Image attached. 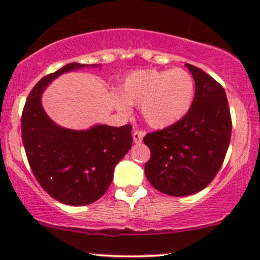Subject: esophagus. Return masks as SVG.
I'll use <instances>...</instances> for the list:
<instances>
[{"instance_id":"1","label":"esophagus","mask_w":260,"mask_h":260,"mask_svg":"<svg viewBox=\"0 0 260 260\" xmlns=\"http://www.w3.org/2000/svg\"><path fill=\"white\" fill-rule=\"evenodd\" d=\"M145 136L144 131H134L133 133V142L136 144H140L143 142V137Z\"/></svg>"}]
</instances>
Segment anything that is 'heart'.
Masks as SVG:
<instances>
[{
	"label": "heart",
	"mask_w": 260,
	"mask_h": 260,
	"mask_svg": "<svg viewBox=\"0 0 260 260\" xmlns=\"http://www.w3.org/2000/svg\"><path fill=\"white\" fill-rule=\"evenodd\" d=\"M121 94L129 104L142 107V115L149 126L165 128L189 111L196 82L192 74L182 68L137 71L122 83ZM115 105L121 112L129 110L121 98H116Z\"/></svg>",
	"instance_id": "obj_1"
}]
</instances>
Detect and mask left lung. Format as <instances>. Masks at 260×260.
Listing matches in <instances>:
<instances>
[{"label": "left lung", "mask_w": 260, "mask_h": 260, "mask_svg": "<svg viewBox=\"0 0 260 260\" xmlns=\"http://www.w3.org/2000/svg\"><path fill=\"white\" fill-rule=\"evenodd\" d=\"M186 66L196 82L189 111L143 139L151 153L144 168L148 181L159 192L174 197L199 192L214 180L225 160L232 131L221 84L201 68Z\"/></svg>", "instance_id": "obj_1"}]
</instances>
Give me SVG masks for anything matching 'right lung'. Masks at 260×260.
Masks as SVG:
<instances>
[{
  "mask_svg": "<svg viewBox=\"0 0 260 260\" xmlns=\"http://www.w3.org/2000/svg\"><path fill=\"white\" fill-rule=\"evenodd\" d=\"M83 67L90 64L68 63L39 80L29 92L20 120L23 145L35 178L47 194L68 205L91 204L105 194L115 166L133 142L131 124L73 131L58 127L45 113V88L62 73Z\"/></svg>",
  "mask_w": 260,
  "mask_h": 260,
  "instance_id": "obj_1",
  "label": "right lung"
}]
</instances>
